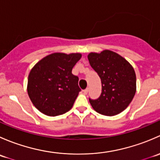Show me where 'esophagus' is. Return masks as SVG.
I'll use <instances>...</instances> for the list:
<instances>
[{
	"label": "esophagus",
	"instance_id": "34e87169",
	"mask_svg": "<svg viewBox=\"0 0 160 160\" xmlns=\"http://www.w3.org/2000/svg\"><path fill=\"white\" fill-rule=\"evenodd\" d=\"M83 93H84V94H87V93H88V91H89V89H88V88H86V89L83 90Z\"/></svg>",
	"mask_w": 160,
	"mask_h": 160
}]
</instances>
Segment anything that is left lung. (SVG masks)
<instances>
[{
	"label": "left lung",
	"instance_id": "left-lung-1",
	"mask_svg": "<svg viewBox=\"0 0 160 160\" xmlns=\"http://www.w3.org/2000/svg\"><path fill=\"white\" fill-rule=\"evenodd\" d=\"M88 59L101 80V93L89 101L97 112L114 116L129 105L136 90V77L133 67L120 55L104 50L91 52Z\"/></svg>",
	"mask_w": 160,
	"mask_h": 160
}]
</instances>
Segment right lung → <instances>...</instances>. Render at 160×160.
Listing matches in <instances>:
<instances>
[{
	"label": "right lung",
	"instance_id": "1",
	"mask_svg": "<svg viewBox=\"0 0 160 160\" xmlns=\"http://www.w3.org/2000/svg\"><path fill=\"white\" fill-rule=\"evenodd\" d=\"M80 58V53H53L32 68L28 79V93L38 111L48 116H57L70 110L81 91L78 77L72 73Z\"/></svg>",
	"mask_w": 160,
	"mask_h": 160
}]
</instances>
